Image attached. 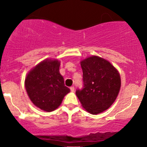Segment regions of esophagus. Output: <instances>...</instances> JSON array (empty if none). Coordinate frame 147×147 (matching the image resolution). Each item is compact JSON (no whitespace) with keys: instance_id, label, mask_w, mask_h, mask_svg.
Listing matches in <instances>:
<instances>
[{"instance_id":"1","label":"esophagus","mask_w":147,"mask_h":147,"mask_svg":"<svg viewBox=\"0 0 147 147\" xmlns=\"http://www.w3.org/2000/svg\"><path fill=\"white\" fill-rule=\"evenodd\" d=\"M70 90L72 91V92H74V90H75V87H74V86H71Z\"/></svg>"}]
</instances>
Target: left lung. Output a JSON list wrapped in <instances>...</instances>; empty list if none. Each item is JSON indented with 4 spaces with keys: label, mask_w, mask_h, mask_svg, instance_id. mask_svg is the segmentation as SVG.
Segmentation results:
<instances>
[{
    "label": "left lung",
    "mask_w": 147,
    "mask_h": 147,
    "mask_svg": "<svg viewBox=\"0 0 147 147\" xmlns=\"http://www.w3.org/2000/svg\"><path fill=\"white\" fill-rule=\"evenodd\" d=\"M83 88L76 90L82 107L89 113L97 115L115 102L121 86L120 73L107 60L97 56L80 61Z\"/></svg>",
    "instance_id": "obj_1"
}]
</instances>
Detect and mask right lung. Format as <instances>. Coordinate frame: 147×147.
<instances>
[{"label":"right lung","instance_id":"obj_1","mask_svg":"<svg viewBox=\"0 0 147 147\" xmlns=\"http://www.w3.org/2000/svg\"><path fill=\"white\" fill-rule=\"evenodd\" d=\"M60 61L46 59L33 67L24 81L27 95L34 105L46 112H52L61 105L69 93L59 72Z\"/></svg>","mask_w":147,"mask_h":147}]
</instances>
